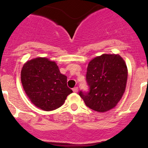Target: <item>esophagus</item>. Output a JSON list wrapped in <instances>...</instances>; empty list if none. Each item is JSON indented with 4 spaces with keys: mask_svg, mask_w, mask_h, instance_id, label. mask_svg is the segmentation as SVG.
<instances>
[{
    "mask_svg": "<svg viewBox=\"0 0 148 148\" xmlns=\"http://www.w3.org/2000/svg\"><path fill=\"white\" fill-rule=\"evenodd\" d=\"M72 90L74 92H78V87H74Z\"/></svg>",
    "mask_w": 148,
    "mask_h": 148,
    "instance_id": "34e87169",
    "label": "esophagus"
}]
</instances>
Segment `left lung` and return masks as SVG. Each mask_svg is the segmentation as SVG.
Here are the masks:
<instances>
[{"instance_id":"obj_1","label":"left lung","mask_w":148,"mask_h":148,"mask_svg":"<svg viewBox=\"0 0 148 148\" xmlns=\"http://www.w3.org/2000/svg\"><path fill=\"white\" fill-rule=\"evenodd\" d=\"M127 77V66L121 56L103 54L88 63L86 82L89 90H81L79 94L89 108L105 112L114 108L122 98Z\"/></svg>"}]
</instances>
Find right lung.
Masks as SVG:
<instances>
[{"instance_id":"obj_1","label":"right lung","mask_w":148,"mask_h":148,"mask_svg":"<svg viewBox=\"0 0 148 148\" xmlns=\"http://www.w3.org/2000/svg\"><path fill=\"white\" fill-rule=\"evenodd\" d=\"M23 88L31 102L45 111H52L63 105L72 90L66 85L55 62L45 58L27 61L21 71Z\"/></svg>"}]
</instances>
